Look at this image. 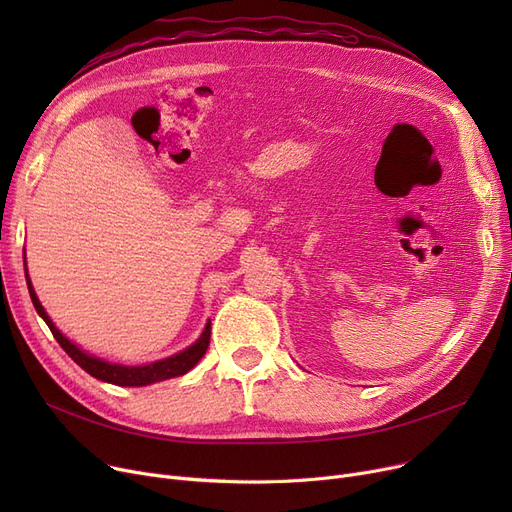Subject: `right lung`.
<instances>
[{
    "mask_svg": "<svg viewBox=\"0 0 512 512\" xmlns=\"http://www.w3.org/2000/svg\"><path fill=\"white\" fill-rule=\"evenodd\" d=\"M26 259V257H24ZM26 265V263H24ZM26 272V270H24ZM26 286H29V292H31V301L37 309V313L43 317V321L47 324V328L51 330L53 338H56L60 342V346L64 348V351L68 353V357L83 367L89 375H93V378L101 380V382H107V384H116V386H149V384H155V382H164V380H170V378H178V375H184L191 371L199 361L201 357L205 355L207 346H209V338H211V321H207L201 336L191 344L186 346L184 351L172 355V357H166V359H159V361H153V363H147V365H120V363H110L105 359H99L95 355H89L87 351H83L78 344H74L70 338H66L58 328L56 324H53L51 317L47 315V311L43 309L37 292L31 284V278L29 274H26Z\"/></svg>",
    "mask_w": 512,
    "mask_h": 512,
    "instance_id": "obj_1",
    "label": "right lung"
}]
</instances>
